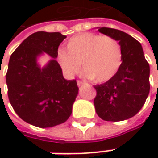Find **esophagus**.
<instances>
[{
    "label": "esophagus",
    "mask_w": 158,
    "mask_h": 158,
    "mask_svg": "<svg viewBox=\"0 0 158 158\" xmlns=\"http://www.w3.org/2000/svg\"><path fill=\"white\" fill-rule=\"evenodd\" d=\"M84 84H86V82H83V81H77V85H78V87H82Z\"/></svg>",
    "instance_id": "obj_1"
}]
</instances>
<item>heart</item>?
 <instances>
[{
  "label": "heart",
  "mask_w": 158,
  "mask_h": 158,
  "mask_svg": "<svg viewBox=\"0 0 158 158\" xmlns=\"http://www.w3.org/2000/svg\"><path fill=\"white\" fill-rule=\"evenodd\" d=\"M122 58L118 40L89 32L71 38L66 50L60 49L58 52V61L68 76L77 74L82 63L86 76L96 82L111 80L119 69Z\"/></svg>",
  "instance_id": "obj_1"
}]
</instances>
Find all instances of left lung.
<instances>
[{"mask_svg": "<svg viewBox=\"0 0 158 158\" xmlns=\"http://www.w3.org/2000/svg\"><path fill=\"white\" fill-rule=\"evenodd\" d=\"M98 31L118 40L122 49V63L111 80L94 88L97 114L106 121L132 118L144 105L149 93V65L142 45L126 32L102 27Z\"/></svg>", "mask_w": 158, "mask_h": 158, "instance_id": "left-lung-1", "label": "left lung"}]
</instances>
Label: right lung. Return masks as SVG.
<instances>
[{"instance_id":"add662e5","label":"right lung","mask_w":158,"mask_h":158,"mask_svg":"<svg viewBox=\"0 0 158 158\" xmlns=\"http://www.w3.org/2000/svg\"><path fill=\"white\" fill-rule=\"evenodd\" d=\"M67 37L60 32L38 31L23 40L9 59L6 82L16 114L38 127L62 124L72 113L78 94L76 80H66L55 60ZM46 52L52 60L40 68L37 57Z\"/></svg>"}]
</instances>
